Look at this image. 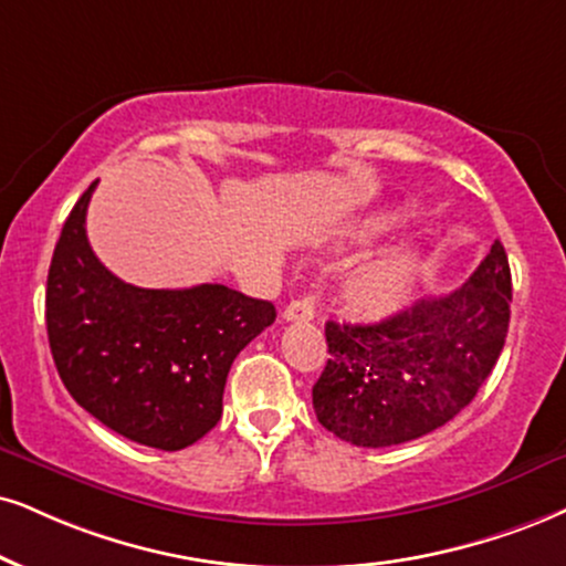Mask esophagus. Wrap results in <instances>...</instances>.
<instances>
[{
	"label": "esophagus",
	"instance_id": "esophagus-1",
	"mask_svg": "<svg viewBox=\"0 0 566 566\" xmlns=\"http://www.w3.org/2000/svg\"><path fill=\"white\" fill-rule=\"evenodd\" d=\"M283 317L289 323H306V319L315 317V298L312 296H298L283 310Z\"/></svg>",
	"mask_w": 566,
	"mask_h": 566
}]
</instances>
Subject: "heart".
<instances>
[{"label":"heart","instance_id":"b5f03b06","mask_svg":"<svg viewBox=\"0 0 566 566\" xmlns=\"http://www.w3.org/2000/svg\"><path fill=\"white\" fill-rule=\"evenodd\" d=\"M415 283L417 260L411 254H396L354 275L346 296L359 315L388 317L407 306Z\"/></svg>","mask_w":566,"mask_h":566}]
</instances>
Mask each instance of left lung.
<instances>
[{
    "label": "left lung",
    "instance_id": "1",
    "mask_svg": "<svg viewBox=\"0 0 566 566\" xmlns=\"http://www.w3.org/2000/svg\"><path fill=\"white\" fill-rule=\"evenodd\" d=\"M512 272L496 241L451 294L420 298L375 325L327 323V365L312 388L323 428L386 449L441 428L475 399L504 348Z\"/></svg>",
    "mask_w": 566,
    "mask_h": 566
}]
</instances>
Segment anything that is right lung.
Wrapping results in <instances>:
<instances>
[{
    "label": "right lung",
    "instance_id": "obj_1",
    "mask_svg": "<svg viewBox=\"0 0 566 566\" xmlns=\"http://www.w3.org/2000/svg\"><path fill=\"white\" fill-rule=\"evenodd\" d=\"M94 186L49 264V348L88 415L128 441L180 451L218 424L230 365L275 323V306L220 283L167 291L120 281L86 239Z\"/></svg>",
    "mask_w": 566,
    "mask_h": 566
}]
</instances>
